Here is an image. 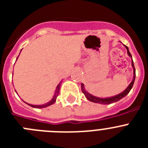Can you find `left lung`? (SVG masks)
Instances as JSON below:
<instances>
[{
  "mask_svg": "<svg viewBox=\"0 0 148 148\" xmlns=\"http://www.w3.org/2000/svg\"><path fill=\"white\" fill-rule=\"evenodd\" d=\"M125 47H126L127 51V54L128 56H130V58H132V56L130 54V53L129 52V49H128V47L127 46L125 45ZM132 66H133V81L131 82V83L129 84L127 87L121 93L118 94V95H115V96H113V97H110V98H105V99H103V98H99V97H95L94 95H91V94L89 93L88 92H87L84 89V86L83 84H82V91L83 92V93L84 94V95L86 96L87 99L90 101H92V102L94 103H98V104H112V103H114L116 102V101H119L120 99H123L124 97H125L129 92L130 91V90L132 89L133 86V84H134V81H135V78H136V70H135V67H134V64H133V59H132Z\"/></svg>",
  "mask_w": 148,
  "mask_h": 148,
  "instance_id": "8db88e82",
  "label": "left lung"
}]
</instances>
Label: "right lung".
I'll return each mask as SVG.
<instances>
[{"label":"right lung","instance_id":"1","mask_svg":"<svg viewBox=\"0 0 148 148\" xmlns=\"http://www.w3.org/2000/svg\"><path fill=\"white\" fill-rule=\"evenodd\" d=\"M18 58H17V59H18ZM60 86H61V82H60V83L58 84V85L57 86V87H56V92H55V94H54V96H53V99H52L50 101H49V102L46 103V104H42V105H34V104H28V103H27V102H25V103H26V104H28V105H29L30 107H32V108H39V109H40V108H46V107H48V106H49V105H52V104H53L55 102H56V99H57L58 94H59Z\"/></svg>","mask_w":148,"mask_h":148}]
</instances>
